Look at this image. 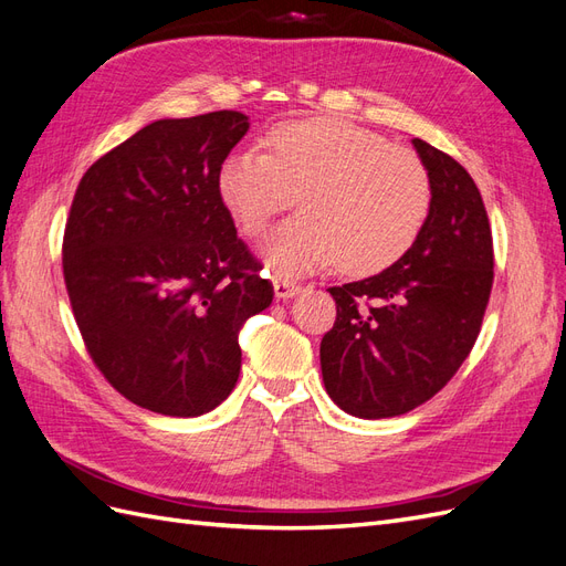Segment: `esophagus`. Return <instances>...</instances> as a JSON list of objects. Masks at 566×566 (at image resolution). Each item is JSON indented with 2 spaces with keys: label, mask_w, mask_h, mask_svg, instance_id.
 Wrapping results in <instances>:
<instances>
[{
  "label": "esophagus",
  "mask_w": 566,
  "mask_h": 566,
  "mask_svg": "<svg viewBox=\"0 0 566 566\" xmlns=\"http://www.w3.org/2000/svg\"><path fill=\"white\" fill-rule=\"evenodd\" d=\"M273 293H276L279 300H287V297H295L300 293V283L295 279H287V276H276L273 279Z\"/></svg>",
  "instance_id": "1"
}]
</instances>
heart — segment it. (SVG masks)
<instances>
[{"label": "heart", "mask_w": 566, "mask_h": 566, "mask_svg": "<svg viewBox=\"0 0 566 566\" xmlns=\"http://www.w3.org/2000/svg\"><path fill=\"white\" fill-rule=\"evenodd\" d=\"M269 153L241 148L217 175L219 198L250 238L300 200L302 214L269 235L264 256L279 271H312L339 260L375 273L413 245L432 205L427 169L413 150L339 117L276 125Z\"/></svg>", "instance_id": "obj_1"}]
</instances>
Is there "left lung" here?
Returning a JSON list of instances; mask_svg holds the SVG:
<instances>
[{"label": "left lung", "mask_w": 566, "mask_h": 566, "mask_svg": "<svg viewBox=\"0 0 566 566\" xmlns=\"http://www.w3.org/2000/svg\"><path fill=\"white\" fill-rule=\"evenodd\" d=\"M432 186L424 224L378 276L328 287L337 304L321 339L325 391L349 416H403L432 399L472 352L493 285V241L468 169L413 139Z\"/></svg>", "instance_id": "obj_1"}]
</instances>
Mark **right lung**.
<instances>
[{"instance_id":"add662e5","label":"right lung","mask_w":566,"mask_h":566,"mask_svg":"<svg viewBox=\"0 0 566 566\" xmlns=\"http://www.w3.org/2000/svg\"><path fill=\"white\" fill-rule=\"evenodd\" d=\"M248 129L238 111L156 119L75 191L63 276L77 328L104 378L153 413L196 418L224 401L238 333L273 300L217 188Z\"/></svg>"}]
</instances>
